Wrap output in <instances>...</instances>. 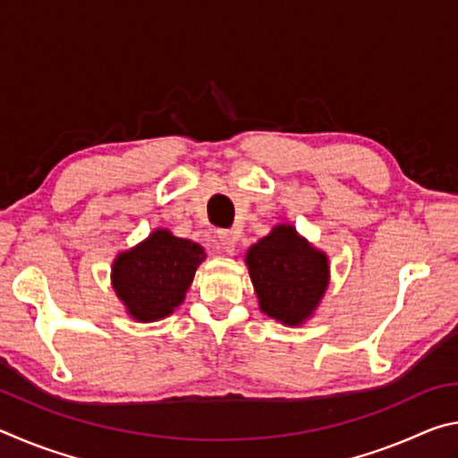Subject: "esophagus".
I'll return each mask as SVG.
<instances>
[{
    "instance_id": "obj_1",
    "label": "esophagus",
    "mask_w": 458,
    "mask_h": 458,
    "mask_svg": "<svg viewBox=\"0 0 458 458\" xmlns=\"http://www.w3.org/2000/svg\"><path fill=\"white\" fill-rule=\"evenodd\" d=\"M218 238H220V244L224 248V252L228 254H234L236 252V244H238V234L232 230H220L218 232Z\"/></svg>"
}]
</instances>
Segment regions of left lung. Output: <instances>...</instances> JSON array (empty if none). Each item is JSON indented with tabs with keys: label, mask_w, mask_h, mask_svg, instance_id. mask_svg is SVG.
<instances>
[{
	"label": "left lung",
	"mask_w": 458,
	"mask_h": 458,
	"mask_svg": "<svg viewBox=\"0 0 458 458\" xmlns=\"http://www.w3.org/2000/svg\"><path fill=\"white\" fill-rule=\"evenodd\" d=\"M246 267L260 311L291 327H299L315 313L329 284L327 254L289 224H278L248 248Z\"/></svg>",
	"instance_id": "1"
}]
</instances>
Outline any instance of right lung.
<instances>
[{
	"instance_id": "right-lung-1",
	"label": "right lung",
	"mask_w": 458,
	"mask_h": 458,
	"mask_svg": "<svg viewBox=\"0 0 458 458\" xmlns=\"http://www.w3.org/2000/svg\"><path fill=\"white\" fill-rule=\"evenodd\" d=\"M204 259L206 252L198 242L159 228L114 259L113 289L135 321H159L183 303Z\"/></svg>"
}]
</instances>
